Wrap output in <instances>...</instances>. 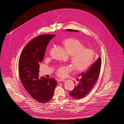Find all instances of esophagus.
I'll use <instances>...</instances> for the list:
<instances>
[{
    "label": "esophagus",
    "instance_id": "obj_1",
    "mask_svg": "<svg viewBox=\"0 0 124 124\" xmlns=\"http://www.w3.org/2000/svg\"><path fill=\"white\" fill-rule=\"evenodd\" d=\"M65 80L64 79H61V78H59V79H57V81L58 82H60V81H64Z\"/></svg>",
    "mask_w": 124,
    "mask_h": 124
}]
</instances>
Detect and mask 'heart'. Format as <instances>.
<instances>
[{
    "label": "heart",
    "mask_w": 124,
    "mask_h": 124,
    "mask_svg": "<svg viewBox=\"0 0 124 124\" xmlns=\"http://www.w3.org/2000/svg\"><path fill=\"white\" fill-rule=\"evenodd\" d=\"M62 44L66 53L70 56V63L76 72H84L94 63L95 59L94 51L91 48H85L79 40L67 39L64 40ZM72 70V67L69 66H62L57 69L56 74L60 77H64Z\"/></svg>",
    "instance_id": "heart-1"
}]
</instances>
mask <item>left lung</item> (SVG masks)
Returning a JSON list of instances; mask_svg holds the SVG:
<instances>
[{
  "mask_svg": "<svg viewBox=\"0 0 124 124\" xmlns=\"http://www.w3.org/2000/svg\"><path fill=\"white\" fill-rule=\"evenodd\" d=\"M67 31L78 32V30L72 29H66ZM101 59L99 57L98 59L86 71L83 72L78 75L80 78L78 83L75 86L74 89L69 93L70 95L75 99H80L87 95L95 85L100 74ZM76 83L75 82H74Z\"/></svg>",
  "mask_w": 124,
  "mask_h": 124,
  "instance_id": "obj_1",
  "label": "left lung"
}]
</instances>
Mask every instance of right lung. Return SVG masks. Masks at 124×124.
<instances>
[{"instance_id":"obj_1","label":"right lung","mask_w":124,"mask_h":124,"mask_svg":"<svg viewBox=\"0 0 124 124\" xmlns=\"http://www.w3.org/2000/svg\"><path fill=\"white\" fill-rule=\"evenodd\" d=\"M55 36L40 35L30 41L23 50L19 62V76L25 89L35 100L43 103L52 99L57 82L54 78H39V64L44 59L48 43Z\"/></svg>"}]
</instances>
